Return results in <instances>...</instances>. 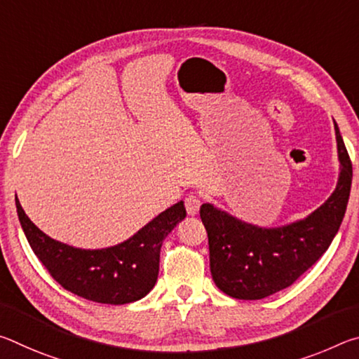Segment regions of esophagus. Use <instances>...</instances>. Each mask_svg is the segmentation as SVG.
<instances>
[{
	"mask_svg": "<svg viewBox=\"0 0 359 359\" xmlns=\"http://www.w3.org/2000/svg\"><path fill=\"white\" fill-rule=\"evenodd\" d=\"M199 205H201V199H199L198 194H188L185 198V209L188 215H196L199 210Z\"/></svg>",
	"mask_w": 359,
	"mask_h": 359,
	"instance_id": "esophagus-1",
	"label": "esophagus"
}]
</instances>
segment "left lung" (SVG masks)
Masks as SVG:
<instances>
[{
    "instance_id": "8db88e82",
    "label": "left lung",
    "mask_w": 359,
    "mask_h": 359,
    "mask_svg": "<svg viewBox=\"0 0 359 359\" xmlns=\"http://www.w3.org/2000/svg\"><path fill=\"white\" fill-rule=\"evenodd\" d=\"M340 161L334 193L304 220L280 228L241 222L212 204L199 215L208 231L210 274L224 294L236 299H263L288 288L331 245L347 210L353 169L334 121Z\"/></svg>"
}]
</instances>
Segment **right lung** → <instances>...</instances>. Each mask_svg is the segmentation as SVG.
Segmentation results:
<instances>
[{"label":"right lung","instance_id":"add662e5","mask_svg":"<svg viewBox=\"0 0 359 359\" xmlns=\"http://www.w3.org/2000/svg\"><path fill=\"white\" fill-rule=\"evenodd\" d=\"M23 233L36 257L65 290L100 304H128L155 287L163 241L187 215L184 201L161 212L118 245L83 250L48 238L23 212L15 194Z\"/></svg>","mask_w":359,"mask_h":359}]
</instances>
